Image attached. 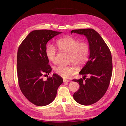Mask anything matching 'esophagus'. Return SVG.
Listing matches in <instances>:
<instances>
[{"label":"esophagus","mask_w":126,"mask_h":126,"mask_svg":"<svg viewBox=\"0 0 126 126\" xmlns=\"http://www.w3.org/2000/svg\"><path fill=\"white\" fill-rule=\"evenodd\" d=\"M63 82H69V80H66V79H63Z\"/></svg>","instance_id":"34e87169"}]
</instances>
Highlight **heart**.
<instances>
[{
	"label": "heart",
	"mask_w": 126,
	"mask_h": 126,
	"mask_svg": "<svg viewBox=\"0 0 126 126\" xmlns=\"http://www.w3.org/2000/svg\"><path fill=\"white\" fill-rule=\"evenodd\" d=\"M57 45L60 50L69 54V62L76 65L81 66L86 63L90 55V47L86 42H81L71 36H67L57 41ZM46 55L50 62L56 61L57 50L54 45L49 44L46 48ZM56 73L63 78H67L74 74L75 68L73 66L59 65L54 67Z\"/></svg>",
	"instance_id": "obj_1"
}]
</instances>
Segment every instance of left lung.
I'll list each match as a JSON object with an SVG mask.
<instances>
[{
  "instance_id": "left-lung-1",
  "label": "left lung",
  "mask_w": 126,
  "mask_h": 126,
  "mask_svg": "<svg viewBox=\"0 0 126 126\" xmlns=\"http://www.w3.org/2000/svg\"><path fill=\"white\" fill-rule=\"evenodd\" d=\"M71 33L85 36L89 43V60L79 73L83 77L72 81L80 86L73 95L75 100L82 105H90L99 100L108 89L112 72L111 54L104 39L94 29L72 30ZM87 75L90 78L86 79Z\"/></svg>"
}]
</instances>
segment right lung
I'll return each instance as SVG.
<instances>
[{
  "label": "right lung",
  "mask_w": 126,
  "mask_h": 126,
  "mask_svg": "<svg viewBox=\"0 0 126 126\" xmlns=\"http://www.w3.org/2000/svg\"><path fill=\"white\" fill-rule=\"evenodd\" d=\"M61 33L46 29L33 30L18 48L17 71L19 86L25 97L36 106L50 104L63 82V78L56 74L46 80L43 79L52 70L46 55L47 43Z\"/></svg>",
  "instance_id": "right-lung-1"
}]
</instances>
